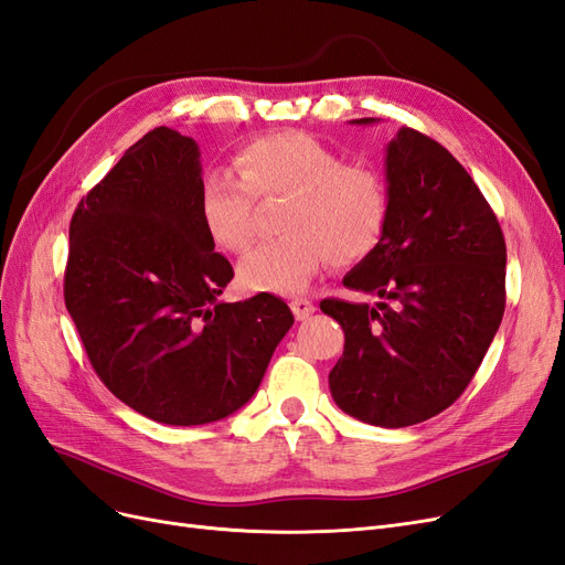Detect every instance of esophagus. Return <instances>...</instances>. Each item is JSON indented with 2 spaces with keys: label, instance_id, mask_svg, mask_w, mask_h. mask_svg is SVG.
I'll use <instances>...</instances> for the list:
<instances>
[{
  "label": "esophagus",
  "instance_id": "esophagus-1",
  "mask_svg": "<svg viewBox=\"0 0 565 565\" xmlns=\"http://www.w3.org/2000/svg\"><path fill=\"white\" fill-rule=\"evenodd\" d=\"M289 309H292V313H295L297 320H306L309 316H313L316 306H313V301H309V299L297 297V299L289 301Z\"/></svg>",
  "mask_w": 565,
  "mask_h": 565
}]
</instances>
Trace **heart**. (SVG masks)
Segmentation results:
<instances>
[{
  "label": "heart",
  "mask_w": 565,
  "mask_h": 565,
  "mask_svg": "<svg viewBox=\"0 0 565 565\" xmlns=\"http://www.w3.org/2000/svg\"><path fill=\"white\" fill-rule=\"evenodd\" d=\"M235 169H212L200 183L202 226L218 247L245 252L256 235V200H285V235L237 266L249 292H299L328 262L351 266L380 247L388 188L374 167L347 162L311 134L278 131L237 150Z\"/></svg>",
  "instance_id": "b5f03b06"
}]
</instances>
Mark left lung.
I'll list each match as a JSON object with an SVG mask.
<instances>
[{
  "mask_svg": "<svg viewBox=\"0 0 565 565\" xmlns=\"http://www.w3.org/2000/svg\"><path fill=\"white\" fill-rule=\"evenodd\" d=\"M386 183L382 243L344 278L377 303L332 297L320 309L347 339L330 372L334 403L355 419L401 429L450 407L483 363L504 316L507 245L467 169L426 134H396Z\"/></svg>",
  "mask_w": 565,
  "mask_h": 565,
  "instance_id": "left-lung-1",
  "label": "left lung"
}]
</instances>
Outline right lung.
I'll list each match as a JSON object with an SVG mask.
<instances>
[{"label":"right lung","mask_w":565,"mask_h":565,"mask_svg":"<svg viewBox=\"0 0 565 565\" xmlns=\"http://www.w3.org/2000/svg\"><path fill=\"white\" fill-rule=\"evenodd\" d=\"M200 150L148 131L71 221L63 297L98 380L148 419H224L259 388L292 328L268 292L224 303L233 266L200 218Z\"/></svg>","instance_id":"add662e5"}]
</instances>
